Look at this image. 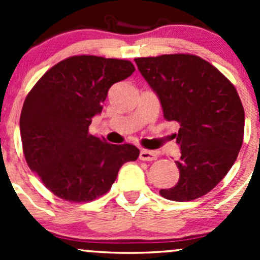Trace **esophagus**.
I'll use <instances>...</instances> for the list:
<instances>
[{
  "instance_id": "esophagus-1",
  "label": "esophagus",
  "mask_w": 260,
  "mask_h": 260,
  "mask_svg": "<svg viewBox=\"0 0 260 260\" xmlns=\"http://www.w3.org/2000/svg\"><path fill=\"white\" fill-rule=\"evenodd\" d=\"M140 158L142 161H154L158 158V153L156 151H148V149H142L140 152Z\"/></svg>"
}]
</instances>
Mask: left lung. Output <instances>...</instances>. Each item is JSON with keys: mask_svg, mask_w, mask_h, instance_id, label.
Here are the masks:
<instances>
[{"mask_svg": "<svg viewBox=\"0 0 260 260\" xmlns=\"http://www.w3.org/2000/svg\"><path fill=\"white\" fill-rule=\"evenodd\" d=\"M135 61L158 98L165 119L180 124L179 182L159 193L174 201L201 198L224 179L242 148L244 109L239 95L216 68L195 55Z\"/></svg>", "mask_w": 260, "mask_h": 260, "instance_id": "8db88e82", "label": "left lung"}]
</instances>
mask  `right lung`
<instances>
[{
    "mask_svg": "<svg viewBox=\"0 0 260 260\" xmlns=\"http://www.w3.org/2000/svg\"><path fill=\"white\" fill-rule=\"evenodd\" d=\"M133 72L127 60L72 56L48 70L28 93L20 118L23 153L57 198L94 200L109 191L123 164L137 159V147L111 145L89 133L109 88Z\"/></svg>",
    "mask_w": 260,
    "mask_h": 260,
    "instance_id": "right-lung-1",
    "label": "right lung"
}]
</instances>
